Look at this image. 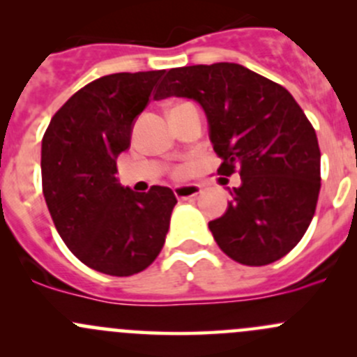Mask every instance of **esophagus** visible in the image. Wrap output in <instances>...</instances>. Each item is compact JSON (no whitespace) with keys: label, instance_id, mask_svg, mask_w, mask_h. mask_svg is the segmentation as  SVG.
Segmentation results:
<instances>
[{"label":"esophagus","instance_id":"1","mask_svg":"<svg viewBox=\"0 0 357 357\" xmlns=\"http://www.w3.org/2000/svg\"><path fill=\"white\" fill-rule=\"evenodd\" d=\"M202 192V186L199 185H186V186H176L174 195L178 197L179 200L192 199V197H197Z\"/></svg>","mask_w":357,"mask_h":357}]
</instances>
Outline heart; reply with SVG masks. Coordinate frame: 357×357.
Returning a JSON list of instances; mask_svg holds the SVG:
<instances>
[{
  "label": "heart",
  "instance_id": "1",
  "mask_svg": "<svg viewBox=\"0 0 357 357\" xmlns=\"http://www.w3.org/2000/svg\"><path fill=\"white\" fill-rule=\"evenodd\" d=\"M181 174V169H178V171H176V176H179Z\"/></svg>",
  "mask_w": 357,
  "mask_h": 357
}]
</instances>
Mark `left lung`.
Here are the masks:
<instances>
[{
  "instance_id": "obj_1",
  "label": "left lung",
  "mask_w": 357,
  "mask_h": 357,
  "mask_svg": "<svg viewBox=\"0 0 357 357\" xmlns=\"http://www.w3.org/2000/svg\"><path fill=\"white\" fill-rule=\"evenodd\" d=\"M193 98L204 107L218 174L238 171L228 211L208 222L219 248L245 266L278 261L301 242L321 188L316 131L278 82L238 63L171 68L153 98Z\"/></svg>"
}]
</instances>
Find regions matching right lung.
Returning a JSON list of instances; mask_svg holds the SVG:
<instances>
[{
    "instance_id": "right-lung-1",
    "label": "right lung",
    "mask_w": 357,
    "mask_h": 357,
    "mask_svg": "<svg viewBox=\"0 0 357 357\" xmlns=\"http://www.w3.org/2000/svg\"><path fill=\"white\" fill-rule=\"evenodd\" d=\"M164 72L95 79L60 107L43 136V193L56 231L82 264L110 276H131L155 261L178 202L171 188L136 193L115 178L132 122Z\"/></svg>"
}]
</instances>
